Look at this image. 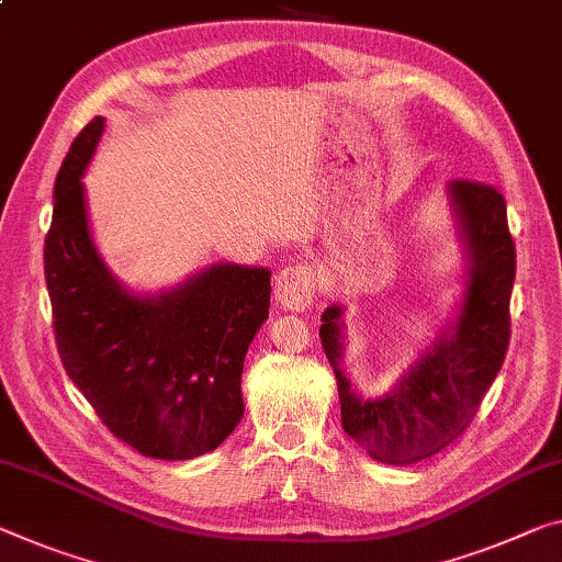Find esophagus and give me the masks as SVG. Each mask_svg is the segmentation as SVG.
<instances>
[{"instance_id":"1","label":"esophagus","mask_w":562,"mask_h":562,"mask_svg":"<svg viewBox=\"0 0 562 562\" xmlns=\"http://www.w3.org/2000/svg\"><path fill=\"white\" fill-rule=\"evenodd\" d=\"M317 282L319 278L313 265L300 262L284 267V270L278 272V278H274V300H278L284 310L302 313V310L310 307V302L315 300Z\"/></svg>"}]
</instances>
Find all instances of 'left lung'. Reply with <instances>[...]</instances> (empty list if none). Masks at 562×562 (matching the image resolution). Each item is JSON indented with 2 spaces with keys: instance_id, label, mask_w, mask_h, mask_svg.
I'll return each mask as SVG.
<instances>
[{
  "instance_id": "8db88e82",
  "label": "left lung",
  "mask_w": 562,
  "mask_h": 562,
  "mask_svg": "<svg viewBox=\"0 0 562 562\" xmlns=\"http://www.w3.org/2000/svg\"><path fill=\"white\" fill-rule=\"evenodd\" d=\"M450 198L470 252V282L462 313L450 335L435 345L382 400H362L342 375V310L323 313L325 355L340 393L342 427L372 458L407 465L440 452L473 423L487 387L503 368L510 345V292L515 243L507 227L505 198L495 187L450 182Z\"/></svg>"
}]
</instances>
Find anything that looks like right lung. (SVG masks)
<instances>
[{"instance_id": "right-lung-1", "label": "right lung", "mask_w": 562, "mask_h": 562, "mask_svg": "<svg viewBox=\"0 0 562 562\" xmlns=\"http://www.w3.org/2000/svg\"><path fill=\"white\" fill-rule=\"evenodd\" d=\"M102 127L94 117L79 132L55 182L44 280L57 350L114 438L147 458L190 460L243 420L245 355L270 313V270L215 265L157 297L122 290L89 237L79 180Z\"/></svg>"}]
</instances>
